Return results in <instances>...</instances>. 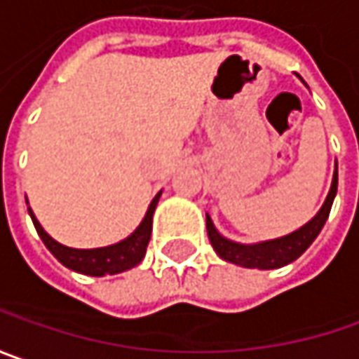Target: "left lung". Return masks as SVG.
<instances>
[{
	"instance_id": "8db88e82",
	"label": "left lung",
	"mask_w": 359,
	"mask_h": 359,
	"mask_svg": "<svg viewBox=\"0 0 359 359\" xmlns=\"http://www.w3.org/2000/svg\"><path fill=\"white\" fill-rule=\"evenodd\" d=\"M335 193H337V163H335L330 193L325 196L321 209L318 210V215L313 219H309L297 231L283 235V237H277V239H269V241L237 243L223 237L217 231L212 219L207 215L209 241L219 257L225 259L229 263H235L239 267H247V269H279V267H285L297 257H302L307 251V247L316 241V237L320 235V231L325 225L327 217H330Z\"/></svg>"
}]
</instances>
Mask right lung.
Returning a JSON list of instances; mask_svg holds the SVG:
<instances>
[{
  "label": "right lung",
  "mask_w": 359,
  "mask_h": 359,
  "mask_svg": "<svg viewBox=\"0 0 359 359\" xmlns=\"http://www.w3.org/2000/svg\"><path fill=\"white\" fill-rule=\"evenodd\" d=\"M161 195H163V191L152 198L144 219L126 239L114 243V245H108V247H96V249H74V247H66V245L57 243L43 231V226L39 225L34 210L29 207H27V212H29L43 245L50 249V253L64 267H68L72 271L84 273V275H92V277H104V275H116V273L128 271L144 259L147 245L150 241V233H152V215H154Z\"/></svg>",
  "instance_id": "right-lung-1"
}]
</instances>
